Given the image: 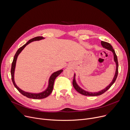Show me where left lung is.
Returning <instances> with one entry per match:
<instances>
[{
  "label": "left lung",
  "instance_id": "obj_1",
  "mask_svg": "<svg viewBox=\"0 0 130 130\" xmlns=\"http://www.w3.org/2000/svg\"><path fill=\"white\" fill-rule=\"evenodd\" d=\"M101 45L103 48H104L111 51L113 54V56H114V62L116 64V70H115V74L114 77L112 80L111 82L108 85H107L105 88L103 89L102 90L99 91V92H89V91H87L84 90V89H83L82 88H81L77 83L76 80V74H74V79H73V86L74 87L75 89L76 90V91H77L79 93L82 94L83 95H85V96H98V95H100L102 94H103L104 93H105L106 91H107L109 88L111 87V86L114 84V83L115 82V81L116 80V79L117 78L118 76V67H119V65H118V58H117V55L115 54V51L114 50V49L113 48L112 46L108 43L103 42V41H102L101 42Z\"/></svg>",
  "mask_w": 130,
  "mask_h": 130
}]
</instances>
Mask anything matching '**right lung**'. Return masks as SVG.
Returning <instances> with one entry per match:
<instances>
[{
    "label": "right lung",
    "mask_w": 130,
    "mask_h": 130,
    "mask_svg": "<svg viewBox=\"0 0 130 130\" xmlns=\"http://www.w3.org/2000/svg\"><path fill=\"white\" fill-rule=\"evenodd\" d=\"M44 39H45V38L42 36H38V37H34V38L30 39L29 41H28L27 43H26L25 45H24L22 47H20L15 55L12 64H11V79H12L13 85H14L15 87L17 88V90L20 93L23 94V95H24L25 96H26L27 98H29V99H42L46 98L48 96H49V95L51 94V93L53 91L55 79L59 75H60V73L63 71V69H61V70H60L59 71L55 72L53 73H52L49 78L48 83V86H47V88L44 91L41 92H39V93H31V92L24 91L23 90H22L21 88H20L18 86H17V85H16V84L15 83V81L14 75H15V68H16V61H17V59L18 56L19 55V54L22 52V51L24 49V48L27 45H28L29 43H30L32 42H34V41H38V40H42Z\"/></svg>",
    "instance_id": "add662e5"
}]
</instances>
